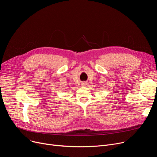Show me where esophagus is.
Here are the masks:
<instances>
[{
	"instance_id": "34e87169",
	"label": "esophagus",
	"mask_w": 157,
	"mask_h": 157,
	"mask_svg": "<svg viewBox=\"0 0 157 157\" xmlns=\"http://www.w3.org/2000/svg\"><path fill=\"white\" fill-rule=\"evenodd\" d=\"M86 84H87V83H86V82H83L82 83H81V85H82L83 86H86Z\"/></svg>"
}]
</instances>
